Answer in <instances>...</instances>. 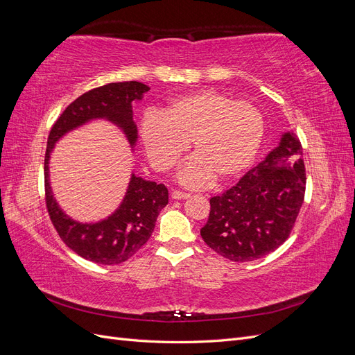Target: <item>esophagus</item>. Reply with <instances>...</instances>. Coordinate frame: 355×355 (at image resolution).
Masks as SVG:
<instances>
[{
	"mask_svg": "<svg viewBox=\"0 0 355 355\" xmlns=\"http://www.w3.org/2000/svg\"><path fill=\"white\" fill-rule=\"evenodd\" d=\"M188 197H189L188 192H182V191H173V192H171V198H173V200H185Z\"/></svg>",
	"mask_w": 355,
	"mask_h": 355,
	"instance_id": "obj_1",
	"label": "esophagus"
}]
</instances>
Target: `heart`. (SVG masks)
Returning a JSON list of instances; mask_svg holds the SVG:
<instances>
[{
	"label": "heart",
	"mask_w": 355,
	"mask_h": 355,
	"mask_svg": "<svg viewBox=\"0 0 355 355\" xmlns=\"http://www.w3.org/2000/svg\"><path fill=\"white\" fill-rule=\"evenodd\" d=\"M263 116L250 102L232 101L214 90H198L170 101L141 123V141L153 166L170 171L189 149L196 155L180 170L187 187H204L216 176L228 182L241 176L259 153Z\"/></svg>",
	"instance_id": "obj_1"
}]
</instances>
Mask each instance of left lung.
<instances>
[{
	"label": "left lung",
	"mask_w": 355,
	"mask_h": 355,
	"mask_svg": "<svg viewBox=\"0 0 355 355\" xmlns=\"http://www.w3.org/2000/svg\"><path fill=\"white\" fill-rule=\"evenodd\" d=\"M302 146L295 133L263 161L210 198L209 220L201 237L210 249L232 262H250L278 249L292 231L305 197Z\"/></svg>",
	"instance_id": "1"
}]
</instances>
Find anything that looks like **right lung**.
<instances>
[{"mask_svg": "<svg viewBox=\"0 0 355 355\" xmlns=\"http://www.w3.org/2000/svg\"><path fill=\"white\" fill-rule=\"evenodd\" d=\"M148 85L139 81L111 83L93 89L75 99L53 124L44 158L46 204L49 216L59 237L71 250L84 259L101 265L125 262L146 244L155 228L159 211L168 202V191L163 184L145 180L132 173L125 196L111 216L94 223L71 219L53 196L49 163L53 148L60 137L93 120H106L121 128L133 148L137 127L133 121L135 101H142Z\"/></svg>", "mask_w": 355, "mask_h": 355, "instance_id": "obj_1", "label": "right lung"}]
</instances>
